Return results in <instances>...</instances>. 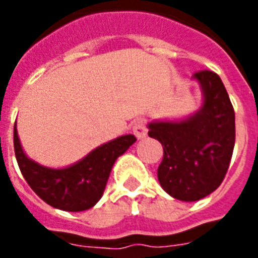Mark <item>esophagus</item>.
<instances>
[{
  "instance_id": "1",
  "label": "esophagus",
  "mask_w": 258,
  "mask_h": 258,
  "mask_svg": "<svg viewBox=\"0 0 258 258\" xmlns=\"http://www.w3.org/2000/svg\"><path fill=\"white\" fill-rule=\"evenodd\" d=\"M133 131H134L135 137L138 140H144L146 135H148V128H146V124L144 120H137L133 125Z\"/></svg>"
}]
</instances>
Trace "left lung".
<instances>
[{"instance_id":"1","label":"left lung","mask_w":258,"mask_h":258,"mask_svg":"<svg viewBox=\"0 0 258 258\" xmlns=\"http://www.w3.org/2000/svg\"><path fill=\"white\" fill-rule=\"evenodd\" d=\"M192 79L203 95L199 110L181 120L148 124L149 137L164 151L159 182L182 202L203 199L221 185L235 146V112L220 76L202 70Z\"/></svg>"}]
</instances>
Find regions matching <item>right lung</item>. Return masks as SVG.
I'll list each match as a JSON object with an SVG mask.
<instances>
[{
	"instance_id": "1",
	"label": "right lung",
	"mask_w": 258,
	"mask_h": 258,
	"mask_svg": "<svg viewBox=\"0 0 258 258\" xmlns=\"http://www.w3.org/2000/svg\"><path fill=\"white\" fill-rule=\"evenodd\" d=\"M137 138L121 135L91 151L79 162L63 168H51L31 160L22 148L16 124L14 146L16 160L30 188L45 203L64 211H84L99 202L114 162Z\"/></svg>"
}]
</instances>
